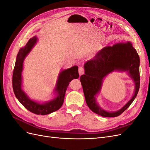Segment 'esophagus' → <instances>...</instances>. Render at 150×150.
<instances>
[{
  "instance_id": "34e87169",
  "label": "esophagus",
  "mask_w": 150,
  "mask_h": 150,
  "mask_svg": "<svg viewBox=\"0 0 150 150\" xmlns=\"http://www.w3.org/2000/svg\"><path fill=\"white\" fill-rule=\"evenodd\" d=\"M84 69L83 67H79V74L80 76L84 74Z\"/></svg>"
}]
</instances>
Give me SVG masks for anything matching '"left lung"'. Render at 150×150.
<instances>
[{"label":"left lung","mask_w":150,"mask_h":150,"mask_svg":"<svg viewBox=\"0 0 150 150\" xmlns=\"http://www.w3.org/2000/svg\"><path fill=\"white\" fill-rule=\"evenodd\" d=\"M139 63L137 51L129 41L104 47L93 59L86 62L84 66L85 74L80 77V81L90 110L101 116L110 117L120 116L128 108L139 89ZM114 71H126L133 79L135 88L132 98L123 107L116 112H109L98 106L96 95L100 91L103 79Z\"/></svg>","instance_id":"obj_1"}]
</instances>
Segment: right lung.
Instances as JSON below:
<instances>
[{"label": "right lung", "instance_id": "obj_1", "mask_svg": "<svg viewBox=\"0 0 150 150\" xmlns=\"http://www.w3.org/2000/svg\"><path fill=\"white\" fill-rule=\"evenodd\" d=\"M37 42V37L34 36L29 39L24 47L20 49L17 54L13 71L12 88L16 97L27 110L36 115H46L58 110L62 106L68 85L72 79H78L79 75L78 67L77 66L62 70L59 74L54 90V93L56 95L55 98L43 103H39L30 99L22 88V72L23 71V63L25 58Z\"/></svg>", "mask_w": 150, "mask_h": 150}]
</instances>
